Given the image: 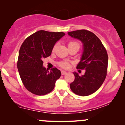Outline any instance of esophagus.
<instances>
[{
  "mask_svg": "<svg viewBox=\"0 0 125 125\" xmlns=\"http://www.w3.org/2000/svg\"><path fill=\"white\" fill-rule=\"evenodd\" d=\"M61 73H62V75H64V74H66L67 73V72H65V71H62L61 72Z\"/></svg>",
  "mask_w": 125,
  "mask_h": 125,
  "instance_id": "esophagus-1",
  "label": "esophagus"
}]
</instances>
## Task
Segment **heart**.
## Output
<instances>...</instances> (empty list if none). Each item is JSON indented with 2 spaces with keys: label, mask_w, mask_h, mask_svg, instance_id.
Returning a JSON list of instances; mask_svg holds the SVG:
<instances>
[{
  "label": "heart",
  "mask_w": 125,
  "mask_h": 125,
  "mask_svg": "<svg viewBox=\"0 0 125 125\" xmlns=\"http://www.w3.org/2000/svg\"><path fill=\"white\" fill-rule=\"evenodd\" d=\"M72 46H79V43L77 42L76 41H71L68 43V47ZM57 47V44H55L54 45L53 48V51H54L56 49ZM59 65L60 67H61L63 69H68L70 66V63L69 62L67 61H62L61 62L59 63Z\"/></svg>",
  "instance_id": "heart-1"
}]
</instances>
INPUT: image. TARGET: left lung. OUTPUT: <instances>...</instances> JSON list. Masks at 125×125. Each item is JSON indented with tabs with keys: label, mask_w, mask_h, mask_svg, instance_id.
Wrapping results in <instances>:
<instances>
[{
	"label": "left lung",
	"mask_w": 125,
	"mask_h": 125,
	"mask_svg": "<svg viewBox=\"0 0 125 125\" xmlns=\"http://www.w3.org/2000/svg\"><path fill=\"white\" fill-rule=\"evenodd\" d=\"M72 38L83 44V52L77 64V69H85L84 75L74 72V80L70 84L72 91L77 95L86 96L94 94L103 84L107 74L108 56L100 40L87 30L69 31Z\"/></svg>",
	"instance_id": "left-lung-1"
}]
</instances>
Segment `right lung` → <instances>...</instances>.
<instances>
[{"mask_svg":"<svg viewBox=\"0 0 125 125\" xmlns=\"http://www.w3.org/2000/svg\"><path fill=\"white\" fill-rule=\"evenodd\" d=\"M64 35L63 32L39 31L21 44L17 66L24 86L32 94L44 95L53 90L61 72L56 67L49 72L43 66V59L51 56L54 44Z\"/></svg>","mask_w":125,"mask_h":125,"instance_id":"right-lung-1","label":"right lung"}]
</instances>
